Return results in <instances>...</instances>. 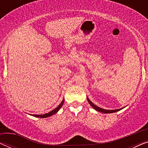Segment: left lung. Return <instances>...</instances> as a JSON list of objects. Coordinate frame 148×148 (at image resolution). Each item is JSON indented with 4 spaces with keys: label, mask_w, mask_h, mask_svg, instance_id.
I'll return each instance as SVG.
<instances>
[{
    "label": "left lung",
    "mask_w": 148,
    "mask_h": 148,
    "mask_svg": "<svg viewBox=\"0 0 148 148\" xmlns=\"http://www.w3.org/2000/svg\"><path fill=\"white\" fill-rule=\"evenodd\" d=\"M87 100H88V102L90 103V104L91 105V106H92V108H94L96 110L99 111V112H102V113H112V112H117V111H119V110H121V109H123V108H120V109H116V110H105V109H104V108H100V107L96 106V105H95L94 104H93V103H92V102H91V101L90 100V99H89V98H88V97H87Z\"/></svg>",
    "instance_id": "obj_1"
}]
</instances>
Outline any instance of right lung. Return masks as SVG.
<instances>
[{
	"instance_id": "add662e5",
	"label": "right lung",
	"mask_w": 148,
	"mask_h": 148,
	"mask_svg": "<svg viewBox=\"0 0 148 148\" xmlns=\"http://www.w3.org/2000/svg\"><path fill=\"white\" fill-rule=\"evenodd\" d=\"M63 103H64V100H62V102L60 103V104L58 105L55 109H54V110L50 111V112H49L48 113H46V114H33V116L36 117H39V118H47V117H49L50 116H52V115L56 114V113L60 110V108H61L62 104H63Z\"/></svg>"
}]
</instances>
